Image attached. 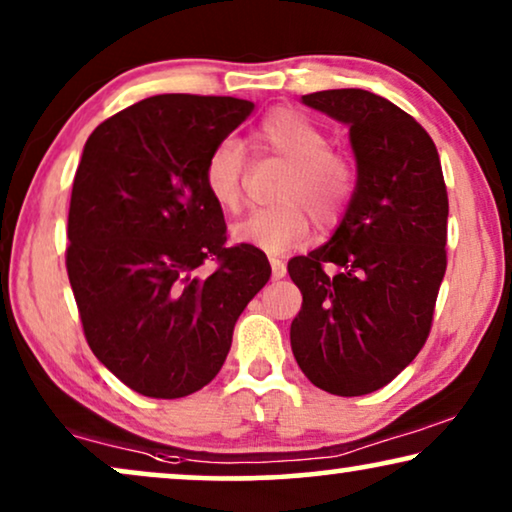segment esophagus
<instances>
[{"mask_svg":"<svg viewBox=\"0 0 512 512\" xmlns=\"http://www.w3.org/2000/svg\"><path fill=\"white\" fill-rule=\"evenodd\" d=\"M270 268H272V279H282L286 275V263L279 261V258H270Z\"/></svg>","mask_w":512,"mask_h":512,"instance_id":"34e87169","label":"esophagus"}]
</instances>
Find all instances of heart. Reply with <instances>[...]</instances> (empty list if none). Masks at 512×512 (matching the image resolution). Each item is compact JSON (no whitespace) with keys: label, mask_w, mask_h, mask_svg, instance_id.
Returning a JSON list of instances; mask_svg holds the SVG:
<instances>
[{"label":"heart","mask_w":512,"mask_h":512,"mask_svg":"<svg viewBox=\"0 0 512 512\" xmlns=\"http://www.w3.org/2000/svg\"><path fill=\"white\" fill-rule=\"evenodd\" d=\"M254 146L289 163L277 198L258 207L233 226V240L268 254H284L310 233L312 215L321 226L335 223L352 200L356 172L340 153L328 149L319 125L293 109H275L256 125ZM244 153L235 139H223L205 160V188L216 205L233 212L242 200Z\"/></svg>","instance_id":"heart-1"}]
</instances>
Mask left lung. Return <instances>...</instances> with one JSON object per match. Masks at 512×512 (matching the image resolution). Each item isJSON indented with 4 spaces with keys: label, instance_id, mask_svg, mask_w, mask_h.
I'll list each match as a JSON object with an SVG mask.
<instances>
[{
    "label": "left lung",
    "instance_id": "left-lung-1",
    "mask_svg": "<svg viewBox=\"0 0 512 512\" xmlns=\"http://www.w3.org/2000/svg\"><path fill=\"white\" fill-rule=\"evenodd\" d=\"M303 104L349 128L356 186L331 240L289 261L303 293L291 349L314 387L363 396L429 338L447 268L443 167L429 132L380 95L321 90Z\"/></svg>",
    "mask_w": 512,
    "mask_h": 512
}]
</instances>
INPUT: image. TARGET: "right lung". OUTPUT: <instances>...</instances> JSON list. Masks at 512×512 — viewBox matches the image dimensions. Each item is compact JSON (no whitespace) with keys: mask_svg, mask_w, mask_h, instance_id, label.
I'll return each mask as SVG.
<instances>
[{"mask_svg":"<svg viewBox=\"0 0 512 512\" xmlns=\"http://www.w3.org/2000/svg\"><path fill=\"white\" fill-rule=\"evenodd\" d=\"M254 111L212 95H156L97 125L76 167L67 275L93 354L149 398H181L226 361L270 263L228 247L205 160ZM216 260L205 278L199 268Z\"/></svg>","mask_w":512,"mask_h":512,"instance_id":"obj_1","label":"right lung"}]
</instances>
